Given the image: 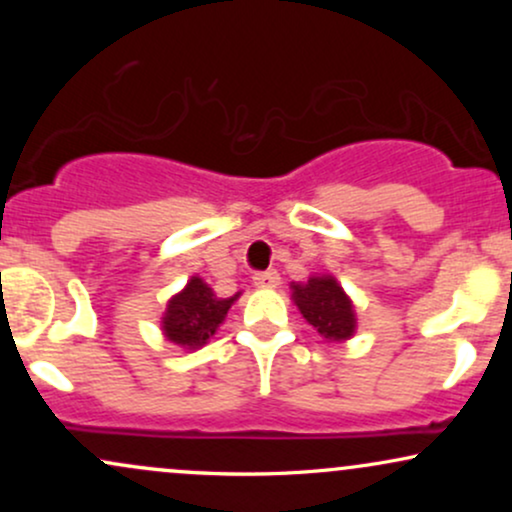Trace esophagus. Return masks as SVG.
Listing matches in <instances>:
<instances>
[{"label": "esophagus", "mask_w": 512, "mask_h": 512, "mask_svg": "<svg viewBox=\"0 0 512 512\" xmlns=\"http://www.w3.org/2000/svg\"><path fill=\"white\" fill-rule=\"evenodd\" d=\"M252 284H255L257 289H276V286L281 284V276L276 274L274 269H267V272L252 276Z\"/></svg>", "instance_id": "1"}]
</instances>
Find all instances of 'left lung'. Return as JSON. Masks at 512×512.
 Listing matches in <instances>:
<instances>
[{
    "label": "left lung",
    "mask_w": 512,
    "mask_h": 512,
    "mask_svg": "<svg viewBox=\"0 0 512 512\" xmlns=\"http://www.w3.org/2000/svg\"><path fill=\"white\" fill-rule=\"evenodd\" d=\"M291 301L325 342L342 344L356 334L354 301L332 274H313L308 281H291Z\"/></svg>",
    "instance_id": "1"
}]
</instances>
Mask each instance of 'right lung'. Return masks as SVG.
<instances>
[{
  "instance_id": "add662e5",
  "label": "right lung",
  "mask_w": 512,
  "mask_h": 512,
  "mask_svg": "<svg viewBox=\"0 0 512 512\" xmlns=\"http://www.w3.org/2000/svg\"><path fill=\"white\" fill-rule=\"evenodd\" d=\"M240 293L243 291L233 293L231 298H219L202 276H190L185 289L175 293L166 305L161 317L163 337L185 351L202 349L226 320Z\"/></svg>"
}]
</instances>
